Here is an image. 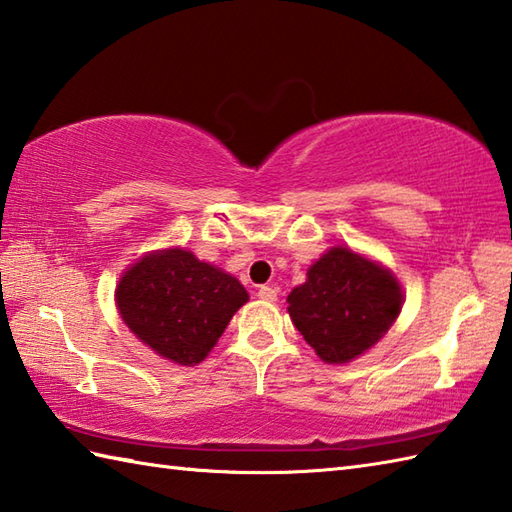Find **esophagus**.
Instances as JSON below:
<instances>
[{"label": "esophagus", "mask_w": 512, "mask_h": 512, "mask_svg": "<svg viewBox=\"0 0 512 512\" xmlns=\"http://www.w3.org/2000/svg\"><path fill=\"white\" fill-rule=\"evenodd\" d=\"M257 297L262 301H277V290L273 286H262L257 290Z\"/></svg>", "instance_id": "34e87169"}]
</instances>
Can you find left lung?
Returning <instances> with one entry per match:
<instances>
[{
	"mask_svg": "<svg viewBox=\"0 0 512 512\" xmlns=\"http://www.w3.org/2000/svg\"><path fill=\"white\" fill-rule=\"evenodd\" d=\"M402 288L391 270L345 246L308 268L306 284L288 295V314L321 361L350 363L394 325Z\"/></svg>",
	"mask_w": 512,
	"mask_h": 512,
	"instance_id": "left-lung-1",
	"label": "left lung"
}]
</instances>
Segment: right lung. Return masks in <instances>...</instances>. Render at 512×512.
Returning <instances> with one entry per match:
<instances>
[{
  "label": "right lung",
  "mask_w": 512,
  "mask_h": 512,
  "mask_svg": "<svg viewBox=\"0 0 512 512\" xmlns=\"http://www.w3.org/2000/svg\"><path fill=\"white\" fill-rule=\"evenodd\" d=\"M248 301L239 281L191 250H154L129 266L116 308L136 339L178 365H198Z\"/></svg>",
  "instance_id": "1"
}]
</instances>
